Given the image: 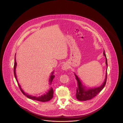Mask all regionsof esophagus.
I'll return each mask as SVG.
<instances>
[{"label":"esophagus","instance_id":"34e87169","mask_svg":"<svg viewBox=\"0 0 123 123\" xmlns=\"http://www.w3.org/2000/svg\"><path fill=\"white\" fill-rule=\"evenodd\" d=\"M69 65L66 63H65L64 64H63L62 67V69L64 70H67L69 69Z\"/></svg>","mask_w":123,"mask_h":123}]
</instances>
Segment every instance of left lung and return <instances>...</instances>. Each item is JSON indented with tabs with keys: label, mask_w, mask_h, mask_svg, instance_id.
Segmentation results:
<instances>
[{
	"label": "left lung",
	"mask_w": 123,
	"mask_h": 123,
	"mask_svg": "<svg viewBox=\"0 0 123 123\" xmlns=\"http://www.w3.org/2000/svg\"><path fill=\"white\" fill-rule=\"evenodd\" d=\"M104 55L105 57V64L107 68V59L106 57V55L105 53V51L104 50L103 52ZM106 68V70H107ZM76 79L77 81L78 86L77 87V91H76V98L78 100L80 101H86L88 100L91 99L94 97L96 96L105 86L106 79H107V71H106L105 78L104 83L102 84L101 86L99 87L96 88H88L87 89L81 83L78 77L74 74Z\"/></svg>",
	"instance_id": "left-lung-1"
}]
</instances>
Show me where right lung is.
<instances>
[{"label": "right lung", "mask_w": 123, "mask_h": 123, "mask_svg": "<svg viewBox=\"0 0 123 123\" xmlns=\"http://www.w3.org/2000/svg\"><path fill=\"white\" fill-rule=\"evenodd\" d=\"M16 66H17V62H16V54H15V62L14 63V76L15 77V78L16 79V80L18 83V85L19 87V88L21 90V91L22 92V93L26 97H27L28 98L33 99V100H37V101H41V102H47L49 100H50L53 98V88H51V89L49 90L48 92H47L46 94H44L43 95H42L40 97H36L34 96H32L31 95H28L27 93H25L24 92V91H23V90L21 88L20 85L19 84V83L18 82V80H17V76H16ZM53 71L52 73V75L50 76V80L49 81H50V84H51L54 78V75H53Z\"/></svg>", "instance_id": "right-lung-1"}]
</instances>
